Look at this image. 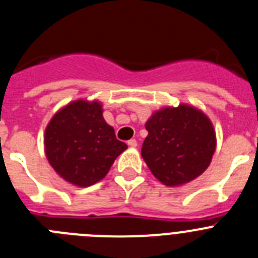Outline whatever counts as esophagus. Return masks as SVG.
Listing matches in <instances>:
<instances>
[{"mask_svg": "<svg viewBox=\"0 0 258 258\" xmlns=\"http://www.w3.org/2000/svg\"><path fill=\"white\" fill-rule=\"evenodd\" d=\"M127 146H129V147H137V141L136 140L127 141Z\"/></svg>", "mask_w": 258, "mask_h": 258, "instance_id": "1", "label": "esophagus"}]
</instances>
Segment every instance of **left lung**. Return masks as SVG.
<instances>
[{"label":"left lung","mask_w":258,"mask_h":258,"mask_svg":"<svg viewBox=\"0 0 258 258\" xmlns=\"http://www.w3.org/2000/svg\"><path fill=\"white\" fill-rule=\"evenodd\" d=\"M141 154L160 182L177 186L195 179L211 164L216 149L212 122L199 109L181 104L157 111L146 122Z\"/></svg>","instance_id":"left-lung-1"}]
</instances>
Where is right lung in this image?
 Returning <instances> with one entry per match:
<instances>
[{"mask_svg": "<svg viewBox=\"0 0 258 258\" xmlns=\"http://www.w3.org/2000/svg\"><path fill=\"white\" fill-rule=\"evenodd\" d=\"M126 149L104 121L98 102H72L54 115L45 131L50 165L61 178L81 187L101 181Z\"/></svg>", "mask_w": 258, "mask_h": 258, "instance_id": "right-lung-1", "label": "right lung"}]
</instances>
